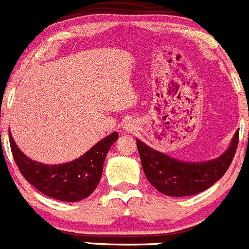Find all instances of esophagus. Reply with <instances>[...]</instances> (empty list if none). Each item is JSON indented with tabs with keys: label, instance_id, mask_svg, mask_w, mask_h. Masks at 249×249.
<instances>
[{
	"label": "esophagus",
	"instance_id": "esophagus-1",
	"mask_svg": "<svg viewBox=\"0 0 249 249\" xmlns=\"http://www.w3.org/2000/svg\"><path fill=\"white\" fill-rule=\"evenodd\" d=\"M135 127H136L135 123H134V122H131V120H127V122L125 123V125H124V129L126 130L127 132H131V131H134V130H135Z\"/></svg>",
	"mask_w": 249,
	"mask_h": 249
}]
</instances>
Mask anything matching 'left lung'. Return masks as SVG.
Returning <instances> with one entry per match:
<instances>
[{
	"instance_id": "left-lung-1",
	"label": "left lung",
	"mask_w": 249,
	"mask_h": 249,
	"mask_svg": "<svg viewBox=\"0 0 249 249\" xmlns=\"http://www.w3.org/2000/svg\"><path fill=\"white\" fill-rule=\"evenodd\" d=\"M237 130L229 148L210 161L184 162L153 150L136 139L142 169L148 182L168 196H189L210 188L226 173L238 145Z\"/></svg>"
}]
</instances>
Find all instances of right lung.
<instances>
[{"mask_svg":"<svg viewBox=\"0 0 249 249\" xmlns=\"http://www.w3.org/2000/svg\"><path fill=\"white\" fill-rule=\"evenodd\" d=\"M119 135L104 138L78 159L61 164H44L29 159L18 148L9 132L13 159L23 177L46 196L61 201H80L94 192L103 172L109 148Z\"/></svg>","mask_w":249,"mask_h":249,"instance_id":"1","label":"right lung"}]
</instances>
